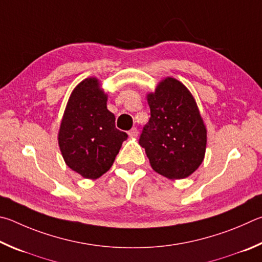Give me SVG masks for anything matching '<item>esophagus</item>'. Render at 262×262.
Returning <instances> with one entry per match:
<instances>
[{
  "label": "esophagus",
  "mask_w": 262,
  "mask_h": 262,
  "mask_svg": "<svg viewBox=\"0 0 262 262\" xmlns=\"http://www.w3.org/2000/svg\"><path fill=\"white\" fill-rule=\"evenodd\" d=\"M128 136L132 137V138H135V137L138 136V130H137L136 127H132L130 131H128Z\"/></svg>",
  "instance_id": "obj_1"
}]
</instances>
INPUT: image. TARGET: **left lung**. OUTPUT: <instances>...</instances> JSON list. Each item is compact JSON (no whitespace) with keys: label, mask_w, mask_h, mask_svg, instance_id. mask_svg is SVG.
I'll list each match as a JSON object with an SVG mask.
<instances>
[{"label":"left lung","mask_w":262,"mask_h":262,"mask_svg":"<svg viewBox=\"0 0 262 262\" xmlns=\"http://www.w3.org/2000/svg\"><path fill=\"white\" fill-rule=\"evenodd\" d=\"M148 123L141 131L144 147L155 171L170 180H182L194 172L206 150V127L193 96L173 78L160 82L147 96Z\"/></svg>","instance_id":"8db88e82"}]
</instances>
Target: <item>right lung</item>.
Wrapping results in <instances>:
<instances>
[{
    "label": "right lung",
    "mask_w": 262,
    "mask_h": 262,
    "mask_svg": "<svg viewBox=\"0 0 262 262\" xmlns=\"http://www.w3.org/2000/svg\"><path fill=\"white\" fill-rule=\"evenodd\" d=\"M126 138L125 132L115 126V115L107 109V96L98 79L81 81L70 96L58 134L68 167L95 180L113 166Z\"/></svg>",
    "instance_id": "add662e5"
}]
</instances>
